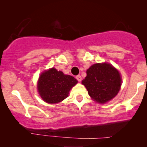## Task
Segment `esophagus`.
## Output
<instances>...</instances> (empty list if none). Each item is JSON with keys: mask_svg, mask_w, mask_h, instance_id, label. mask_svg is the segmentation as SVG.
<instances>
[{"mask_svg": "<svg viewBox=\"0 0 147 147\" xmlns=\"http://www.w3.org/2000/svg\"><path fill=\"white\" fill-rule=\"evenodd\" d=\"M76 80H77L78 82H81L82 81V77L80 75L76 76Z\"/></svg>", "mask_w": 147, "mask_h": 147, "instance_id": "obj_1", "label": "esophagus"}]
</instances>
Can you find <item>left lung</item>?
<instances>
[{
    "label": "left lung",
    "mask_w": 147,
    "mask_h": 147,
    "mask_svg": "<svg viewBox=\"0 0 147 147\" xmlns=\"http://www.w3.org/2000/svg\"><path fill=\"white\" fill-rule=\"evenodd\" d=\"M86 73L87 76L82 83L96 102L106 103L117 95L121 86V78L113 66L106 63H96L92 65Z\"/></svg>",
    "instance_id": "8db88e82"
}]
</instances>
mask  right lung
I'll return each instance as SVG.
<instances>
[{
	"instance_id": "1",
	"label": "right lung",
	"mask_w": 147,
	"mask_h": 147,
	"mask_svg": "<svg viewBox=\"0 0 147 147\" xmlns=\"http://www.w3.org/2000/svg\"><path fill=\"white\" fill-rule=\"evenodd\" d=\"M77 83L73 76L64 75L62 71L51 68L40 76L37 88L44 101L55 104L65 99L69 90Z\"/></svg>"
}]
</instances>
